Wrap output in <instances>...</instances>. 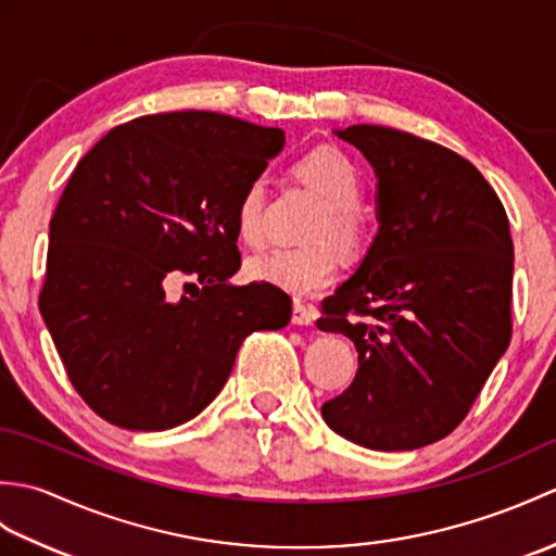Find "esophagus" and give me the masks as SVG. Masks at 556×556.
Here are the masks:
<instances>
[{"label":"esophagus","mask_w":556,"mask_h":556,"mask_svg":"<svg viewBox=\"0 0 556 556\" xmlns=\"http://www.w3.org/2000/svg\"><path fill=\"white\" fill-rule=\"evenodd\" d=\"M315 320V311L311 305H305L301 301H293V315H291V323L299 325V327H308Z\"/></svg>","instance_id":"1"}]
</instances>
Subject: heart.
<instances>
[{
	"label": "heart",
	"instance_id": "b5f03b06",
	"mask_svg": "<svg viewBox=\"0 0 556 556\" xmlns=\"http://www.w3.org/2000/svg\"><path fill=\"white\" fill-rule=\"evenodd\" d=\"M293 172L325 200L323 212L315 217L308 231V239L315 243L271 248V251L248 260L245 269L253 279L285 289L293 296H311V293L332 285L339 267L337 251L324 241L325 238L332 240L344 253L358 251L363 241V222L358 215L363 181L356 164L334 148H317L308 152L296 162ZM263 217L265 181L255 179L245 186L233 215L236 233L245 245L257 248L263 243Z\"/></svg>",
	"mask_w": 556,
	"mask_h": 556
}]
</instances>
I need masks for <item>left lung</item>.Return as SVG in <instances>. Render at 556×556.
<instances>
[{
	"mask_svg": "<svg viewBox=\"0 0 556 556\" xmlns=\"http://www.w3.org/2000/svg\"><path fill=\"white\" fill-rule=\"evenodd\" d=\"M334 134L372 164L380 229L323 301L317 329L358 351L356 377L323 418L353 444L406 452L452 432L509 349V219L485 176L448 148L370 124Z\"/></svg>",
	"mask_w": 556,
	"mask_h": 556,
	"instance_id": "left-lung-1",
	"label": "left lung"
}]
</instances>
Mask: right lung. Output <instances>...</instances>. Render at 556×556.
<instances>
[{"mask_svg":"<svg viewBox=\"0 0 556 556\" xmlns=\"http://www.w3.org/2000/svg\"><path fill=\"white\" fill-rule=\"evenodd\" d=\"M281 148V128L191 110L116 126L76 164L50 222L40 313L100 418L176 428L222 392L248 334L289 325L285 291L231 281L236 205ZM176 280L197 293L174 300Z\"/></svg>","mask_w":556,"mask_h":556,"instance_id":"right-lung-1","label":"right lung"}]
</instances>
